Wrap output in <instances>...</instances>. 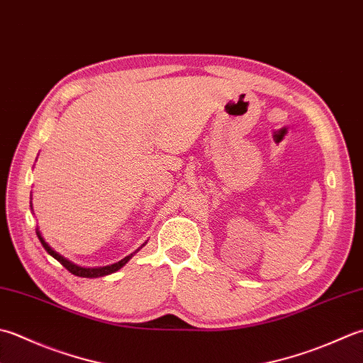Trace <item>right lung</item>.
<instances>
[{"mask_svg": "<svg viewBox=\"0 0 363 363\" xmlns=\"http://www.w3.org/2000/svg\"><path fill=\"white\" fill-rule=\"evenodd\" d=\"M33 208V206H31ZM35 234H38V238H39V240H40V244H42V247L45 248L47 250V253L48 255H52V257L56 259V261H60L61 264L67 269V271L70 272V274H74V275H77V277H83V279H96V277H104V275H108V274H113V272H116V271H119L121 267L123 266H125V262L129 261L135 253H137L141 247L138 248V250H135L133 253H130L129 257H125L124 259H121V261H118V262H115V264H110V266H104V267H83V266H78V264H75V262H72V261H69L67 258H64V257H61V255L58 253V252H55L52 247H50L47 242H45V239L42 238V234H40V231H39V228L35 230Z\"/></svg>", "mask_w": 363, "mask_h": 363, "instance_id": "right-lung-1", "label": "right lung"}]
</instances>
